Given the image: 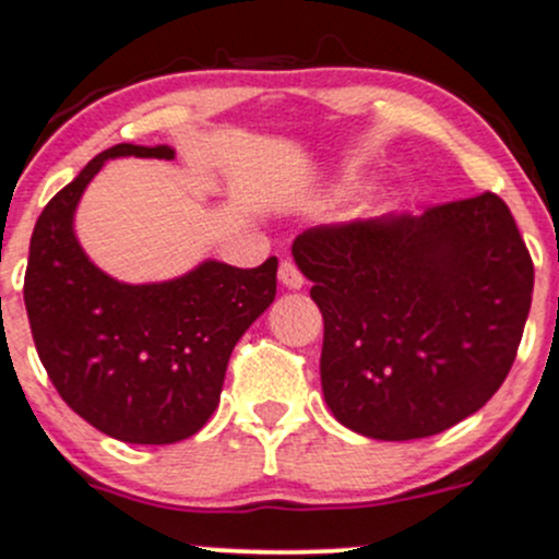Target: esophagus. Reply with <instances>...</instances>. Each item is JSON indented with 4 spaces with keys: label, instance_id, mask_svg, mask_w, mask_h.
Wrapping results in <instances>:
<instances>
[{
    "label": "esophagus",
    "instance_id": "obj_1",
    "mask_svg": "<svg viewBox=\"0 0 559 559\" xmlns=\"http://www.w3.org/2000/svg\"><path fill=\"white\" fill-rule=\"evenodd\" d=\"M280 282L290 290H298L304 285V274L298 272V266L293 261H282L280 263Z\"/></svg>",
    "mask_w": 559,
    "mask_h": 559
}]
</instances>
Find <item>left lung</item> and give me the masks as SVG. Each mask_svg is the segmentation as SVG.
<instances>
[{"instance_id":"obj_1","label":"left lung","mask_w":559,"mask_h":559,"mask_svg":"<svg viewBox=\"0 0 559 559\" xmlns=\"http://www.w3.org/2000/svg\"><path fill=\"white\" fill-rule=\"evenodd\" d=\"M293 258L323 314V396L353 432H445L511 372L535 269L495 192L421 217L318 225L293 241Z\"/></svg>"}]
</instances>
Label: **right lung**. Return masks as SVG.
<instances>
[{"instance_id":"1","label":"right lung","mask_w":559,"mask_h":559,"mask_svg":"<svg viewBox=\"0 0 559 559\" xmlns=\"http://www.w3.org/2000/svg\"><path fill=\"white\" fill-rule=\"evenodd\" d=\"M170 159L168 146L116 143L48 201L24 277L37 356L53 389L121 443L168 445L214 413L225 369L252 320L277 296V258L258 269L206 261L159 285L110 280L84 255L73 212L110 157Z\"/></svg>"}]
</instances>
